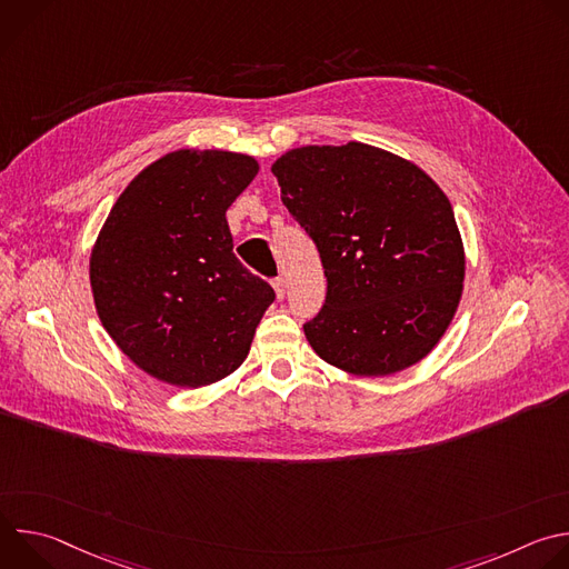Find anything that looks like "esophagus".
I'll list each match as a JSON object with an SVG mask.
<instances>
[{"label": "esophagus", "instance_id": "esophagus-1", "mask_svg": "<svg viewBox=\"0 0 569 569\" xmlns=\"http://www.w3.org/2000/svg\"><path fill=\"white\" fill-rule=\"evenodd\" d=\"M272 286H274L277 299H283V297H286V279H283V277H277V279L272 281Z\"/></svg>", "mask_w": 569, "mask_h": 569}]
</instances>
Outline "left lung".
<instances>
[{"mask_svg":"<svg viewBox=\"0 0 569 569\" xmlns=\"http://www.w3.org/2000/svg\"><path fill=\"white\" fill-rule=\"evenodd\" d=\"M272 173L327 277V299L303 323L315 353L356 376L426 358L457 310L466 266L437 182L360 141L288 150Z\"/></svg>","mask_w":569,"mask_h":569,"instance_id":"8db88e82","label":"left lung"}]
</instances>
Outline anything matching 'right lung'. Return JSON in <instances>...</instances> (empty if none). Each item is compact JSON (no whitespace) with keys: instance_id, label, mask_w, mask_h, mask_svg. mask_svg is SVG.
Instances as JSON below:
<instances>
[{"instance_id":"obj_1","label":"right lung","mask_w":569,"mask_h":569,"mask_svg":"<svg viewBox=\"0 0 569 569\" xmlns=\"http://www.w3.org/2000/svg\"><path fill=\"white\" fill-rule=\"evenodd\" d=\"M257 173L250 154L169 152L126 187L97 238V312L157 380L204 387L250 353L274 290L236 259L224 211Z\"/></svg>"}]
</instances>
